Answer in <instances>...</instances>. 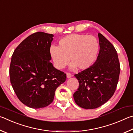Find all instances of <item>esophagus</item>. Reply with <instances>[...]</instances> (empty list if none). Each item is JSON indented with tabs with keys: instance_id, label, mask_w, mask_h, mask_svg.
Instances as JSON below:
<instances>
[{
	"instance_id": "1",
	"label": "esophagus",
	"mask_w": 133,
	"mask_h": 133,
	"mask_svg": "<svg viewBox=\"0 0 133 133\" xmlns=\"http://www.w3.org/2000/svg\"><path fill=\"white\" fill-rule=\"evenodd\" d=\"M72 75V74L70 73H66V77L68 78H71Z\"/></svg>"
}]
</instances>
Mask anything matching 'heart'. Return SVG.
<instances>
[{"label": "heart", "mask_w": 133, "mask_h": 133, "mask_svg": "<svg viewBox=\"0 0 133 133\" xmlns=\"http://www.w3.org/2000/svg\"><path fill=\"white\" fill-rule=\"evenodd\" d=\"M99 43L94 36L83 34H72L60 39L58 46L50 48V57L54 66L58 69L64 68L72 62V69L80 70L89 68L96 60L99 51Z\"/></svg>", "instance_id": "heart-1"}]
</instances>
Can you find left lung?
I'll return each instance as SVG.
<instances>
[{"mask_svg": "<svg viewBox=\"0 0 133 133\" xmlns=\"http://www.w3.org/2000/svg\"><path fill=\"white\" fill-rule=\"evenodd\" d=\"M100 50L96 61L89 68L75 74L79 88L74 94L81 108H99L110 99L117 87L120 72L117 51L108 39L98 34Z\"/></svg>", "mask_w": 133, "mask_h": 133, "instance_id": "1", "label": "left lung"}]
</instances>
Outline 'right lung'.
I'll use <instances>...</instances> for the list:
<instances>
[{
    "label": "right lung",
    "mask_w": 133,
    "mask_h": 133,
    "mask_svg": "<svg viewBox=\"0 0 133 133\" xmlns=\"http://www.w3.org/2000/svg\"><path fill=\"white\" fill-rule=\"evenodd\" d=\"M53 35L37 32L24 39L11 57L9 75L11 86L21 102L39 109L52 103L55 92L66 75L50 61Z\"/></svg>",
    "instance_id": "add662e5"
}]
</instances>
